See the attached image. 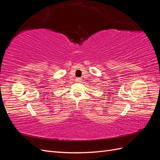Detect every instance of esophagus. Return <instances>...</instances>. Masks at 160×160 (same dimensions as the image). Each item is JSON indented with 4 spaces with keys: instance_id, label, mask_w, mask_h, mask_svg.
I'll return each instance as SVG.
<instances>
[{
    "instance_id": "obj_1",
    "label": "esophagus",
    "mask_w": 160,
    "mask_h": 160,
    "mask_svg": "<svg viewBox=\"0 0 160 160\" xmlns=\"http://www.w3.org/2000/svg\"><path fill=\"white\" fill-rule=\"evenodd\" d=\"M75 80H76V81H77V82H81V78H77Z\"/></svg>"
}]
</instances>
